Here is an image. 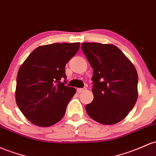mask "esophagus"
<instances>
[{"label":"esophagus","instance_id":"obj_1","mask_svg":"<svg viewBox=\"0 0 156 156\" xmlns=\"http://www.w3.org/2000/svg\"><path fill=\"white\" fill-rule=\"evenodd\" d=\"M86 90H87L86 88H78V89H77V92H79V93H80V92H84Z\"/></svg>","mask_w":156,"mask_h":156}]
</instances>
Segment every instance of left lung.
<instances>
[{
	"instance_id": "left-lung-1",
	"label": "left lung",
	"mask_w": 156,
	"mask_h": 156,
	"mask_svg": "<svg viewBox=\"0 0 156 156\" xmlns=\"http://www.w3.org/2000/svg\"><path fill=\"white\" fill-rule=\"evenodd\" d=\"M81 49L93 69L92 103L87 114L102 124L119 122L133 109L138 98V74L124 54L112 44L83 43Z\"/></svg>"
}]
</instances>
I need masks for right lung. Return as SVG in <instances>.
<instances>
[{"mask_svg":"<svg viewBox=\"0 0 156 156\" xmlns=\"http://www.w3.org/2000/svg\"><path fill=\"white\" fill-rule=\"evenodd\" d=\"M80 43L41 46L23 63L17 75L15 98L29 121L49 126L64 117L76 90L66 86L65 65L76 54Z\"/></svg>","mask_w":156,"mask_h":156,"instance_id":"add662e5","label":"right lung"}]
</instances>
